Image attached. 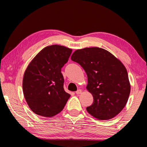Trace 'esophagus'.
Masks as SVG:
<instances>
[{
	"label": "esophagus",
	"mask_w": 147,
	"mask_h": 147,
	"mask_svg": "<svg viewBox=\"0 0 147 147\" xmlns=\"http://www.w3.org/2000/svg\"><path fill=\"white\" fill-rule=\"evenodd\" d=\"M82 90L79 89V90H78L76 92V93L77 95H80V94H81V93H82Z\"/></svg>",
	"instance_id": "esophagus-1"
}]
</instances>
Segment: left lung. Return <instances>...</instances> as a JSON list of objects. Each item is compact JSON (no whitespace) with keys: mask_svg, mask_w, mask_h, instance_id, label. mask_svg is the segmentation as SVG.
<instances>
[{"mask_svg":"<svg viewBox=\"0 0 147 147\" xmlns=\"http://www.w3.org/2000/svg\"><path fill=\"white\" fill-rule=\"evenodd\" d=\"M88 77L86 89L93 97L86 107L88 113L99 120L114 117L125 107L131 86L125 66L111 53L99 47L78 49L72 54Z\"/></svg>","mask_w":147,"mask_h":147,"instance_id":"left-lung-1","label":"left lung"}]
</instances>
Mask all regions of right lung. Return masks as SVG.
Segmentation results:
<instances>
[{
    "label": "right lung",
    "instance_id": "right-lung-1",
    "mask_svg": "<svg viewBox=\"0 0 147 147\" xmlns=\"http://www.w3.org/2000/svg\"><path fill=\"white\" fill-rule=\"evenodd\" d=\"M72 49L53 45L43 49L28 65L23 80V94L34 113L51 117L64 109L70 95L64 90L61 68Z\"/></svg>",
    "mask_w": 147,
    "mask_h": 147
}]
</instances>
